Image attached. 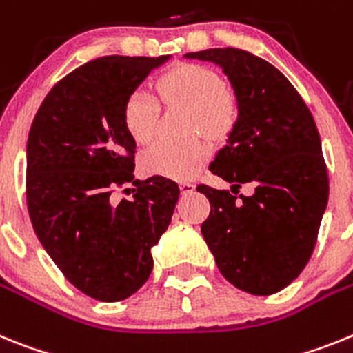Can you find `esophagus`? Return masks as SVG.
Segmentation results:
<instances>
[{
    "mask_svg": "<svg viewBox=\"0 0 353 353\" xmlns=\"http://www.w3.org/2000/svg\"><path fill=\"white\" fill-rule=\"evenodd\" d=\"M179 188H181V194H183V195L194 194V192H195V185H194V183H190V181H183V183L179 185Z\"/></svg>",
    "mask_w": 353,
    "mask_h": 353,
    "instance_id": "obj_1",
    "label": "esophagus"
}]
</instances>
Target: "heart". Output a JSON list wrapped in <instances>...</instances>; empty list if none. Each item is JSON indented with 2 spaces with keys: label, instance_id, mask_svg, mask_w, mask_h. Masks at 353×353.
<instances>
[{
  "label": "heart",
  "instance_id": "1",
  "mask_svg": "<svg viewBox=\"0 0 353 353\" xmlns=\"http://www.w3.org/2000/svg\"><path fill=\"white\" fill-rule=\"evenodd\" d=\"M159 94L168 103H183L192 106L190 131L220 139L232 130L238 119L236 97L225 88L219 72L204 65L185 63L168 70L158 81ZM122 121L131 139L145 143L152 139L158 121V99L145 88H134L125 97ZM210 149L202 140L167 142L159 140L142 154V168L152 176L185 181L199 172L206 161Z\"/></svg>",
  "mask_w": 353,
  "mask_h": 353
}]
</instances>
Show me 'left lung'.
Instances as JSON below:
<instances>
[{
  "label": "left lung",
  "instance_id": "8db88e82",
  "mask_svg": "<svg viewBox=\"0 0 353 353\" xmlns=\"http://www.w3.org/2000/svg\"><path fill=\"white\" fill-rule=\"evenodd\" d=\"M185 58L219 65L238 103L228 143L210 165L231 192L197 186L211 204L201 232L229 283L277 293L307 265L329 201L314 119L286 76L249 51L213 48ZM245 182L254 194L238 203L232 194Z\"/></svg>",
  "mask_w": 353,
  "mask_h": 353
}]
</instances>
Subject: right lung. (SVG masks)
Returning a JSON list of instances; mask_svg holds the SVG:
<instances>
[{"label": "right lung", "instance_id": "obj_1", "mask_svg": "<svg viewBox=\"0 0 353 353\" xmlns=\"http://www.w3.org/2000/svg\"><path fill=\"white\" fill-rule=\"evenodd\" d=\"M167 57L96 58L58 81L37 112L26 145V201L37 238L85 295L119 302L152 272L151 249L172 220L179 186L134 179L137 143L122 108ZM134 197L115 203V185Z\"/></svg>", "mask_w": 353, "mask_h": 353}]
</instances>
